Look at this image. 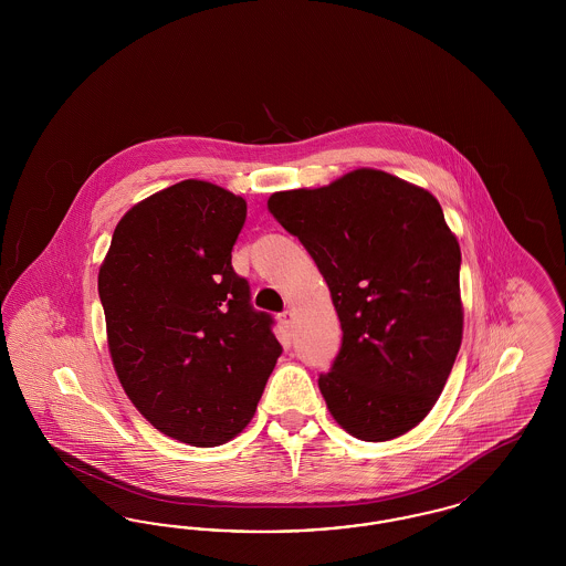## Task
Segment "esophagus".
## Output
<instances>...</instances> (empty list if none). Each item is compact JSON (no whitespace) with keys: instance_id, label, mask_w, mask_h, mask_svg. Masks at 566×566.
<instances>
[{"instance_id":"obj_1","label":"esophagus","mask_w":566,"mask_h":566,"mask_svg":"<svg viewBox=\"0 0 566 566\" xmlns=\"http://www.w3.org/2000/svg\"><path fill=\"white\" fill-rule=\"evenodd\" d=\"M280 323H282V326H284L286 331H291V328H293V324H295V314H293L291 310L282 312V314H280Z\"/></svg>"}]
</instances>
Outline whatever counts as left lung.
Returning a JSON list of instances; mask_svg holds the SVG:
<instances>
[{
    "label": "left lung",
    "instance_id": "obj_1",
    "mask_svg": "<svg viewBox=\"0 0 566 566\" xmlns=\"http://www.w3.org/2000/svg\"><path fill=\"white\" fill-rule=\"evenodd\" d=\"M273 218L323 273L344 339L318 377L335 422L363 441L418 427L462 342L460 245L427 189L360 167L321 189L280 190Z\"/></svg>",
    "mask_w": 566,
    "mask_h": 566
}]
</instances>
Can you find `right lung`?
<instances>
[{
  "instance_id": "obj_1",
  "label": "right lung",
  "mask_w": 566,
  "mask_h": 566,
  "mask_svg": "<svg viewBox=\"0 0 566 566\" xmlns=\"http://www.w3.org/2000/svg\"><path fill=\"white\" fill-rule=\"evenodd\" d=\"M245 199L203 180L123 216L99 268L114 371L163 434L214 448L248 427L282 346L231 265Z\"/></svg>"
}]
</instances>
